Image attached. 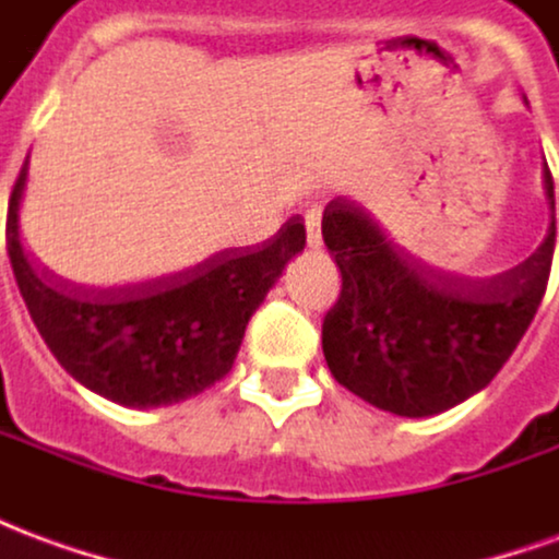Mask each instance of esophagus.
I'll return each mask as SVG.
<instances>
[{"instance_id": "1", "label": "esophagus", "mask_w": 559, "mask_h": 559, "mask_svg": "<svg viewBox=\"0 0 559 559\" xmlns=\"http://www.w3.org/2000/svg\"><path fill=\"white\" fill-rule=\"evenodd\" d=\"M305 236H308V248H320L323 245V230H320V209L311 206L305 212Z\"/></svg>"}]
</instances>
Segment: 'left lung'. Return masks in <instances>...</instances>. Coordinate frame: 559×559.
Segmentation results:
<instances>
[{
  "mask_svg": "<svg viewBox=\"0 0 559 559\" xmlns=\"http://www.w3.org/2000/svg\"><path fill=\"white\" fill-rule=\"evenodd\" d=\"M554 209V179L545 170ZM557 227L533 254L488 281L445 278L389 242L347 200L323 212V242L341 296L323 317L332 377L399 416H433L491 383L536 317L551 275Z\"/></svg>",
  "mask_w": 559,
  "mask_h": 559,
  "instance_id": "8db88e82",
  "label": "left lung"
}]
</instances>
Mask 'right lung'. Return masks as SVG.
Returning <instances> with one entry per match:
<instances>
[{"label": "right lung", "mask_w": 559, "mask_h": 559, "mask_svg": "<svg viewBox=\"0 0 559 559\" xmlns=\"http://www.w3.org/2000/svg\"><path fill=\"white\" fill-rule=\"evenodd\" d=\"M26 164L8 200V257L44 344L83 386L126 407H164L215 386L233 368L245 326L293 254L305 224L218 251L197 266L134 287L92 290L35 266L20 242Z\"/></svg>", "instance_id": "obj_1"}]
</instances>
